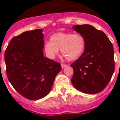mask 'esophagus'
<instances>
[{"instance_id":"1","label":"esophagus","mask_w":120,"mask_h":120,"mask_svg":"<svg viewBox=\"0 0 120 120\" xmlns=\"http://www.w3.org/2000/svg\"><path fill=\"white\" fill-rule=\"evenodd\" d=\"M61 66H62V68H65V67H67V65H65V64H61Z\"/></svg>"}]
</instances>
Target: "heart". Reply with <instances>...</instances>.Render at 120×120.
<instances>
[{
  "label": "heart",
  "mask_w": 120,
  "mask_h": 120,
  "mask_svg": "<svg viewBox=\"0 0 120 120\" xmlns=\"http://www.w3.org/2000/svg\"><path fill=\"white\" fill-rule=\"evenodd\" d=\"M85 48V40L82 35L67 32H57L50 37V41L43 45V51L47 57L53 60L61 49V53L67 60L78 59Z\"/></svg>",
  "instance_id": "heart-1"
}]
</instances>
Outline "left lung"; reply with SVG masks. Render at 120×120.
I'll list each match as a JSON object with an SVG mask.
<instances>
[{"instance_id": "left-lung-1", "label": "left lung", "mask_w": 120, "mask_h": 120, "mask_svg": "<svg viewBox=\"0 0 120 120\" xmlns=\"http://www.w3.org/2000/svg\"><path fill=\"white\" fill-rule=\"evenodd\" d=\"M73 29L84 37L85 48L71 65L74 71L71 83L83 93H99L108 85L115 70L113 45L103 32L92 25H75Z\"/></svg>"}]
</instances>
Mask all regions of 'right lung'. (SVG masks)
<instances>
[{
    "label": "right lung",
    "instance_id": "right-lung-1",
    "mask_svg": "<svg viewBox=\"0 0 120 120\" xmlns=\"http://www.w3.org/2000/svg\"><path fill=\"white\" fill-rule=\"evenodd\" d=\"M43 30L24 32L10 40L5 52L7 75L22 96L37 100L47 96L62 67L43 55Z\"/></svg>",
    "mask_w": 120,
    "mask_h": 120
}]
</instances>
